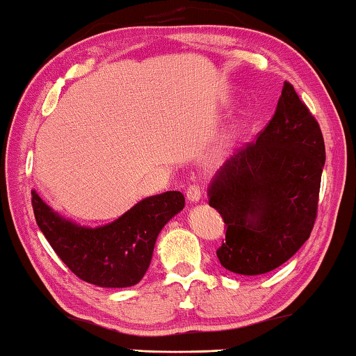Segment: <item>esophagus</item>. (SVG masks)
<instances>
[{
  "mask_svg": "<svg viewBox=\"0 0 356 356\" xmlns=\"http://www.w3.org/2000/svg\"><path fill=\"white\" fill-rule=\"evenodd\" d=\"M186 197L189 202H199L202 197V188L199 186V184H191V186L186 189Z\"/></svg>",
  "mask_w": 356,
  "mask_h": 356,
  "instance_id": "obj_1",
  "label": "esophagus"
}]
</instances>
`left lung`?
<instances>
[{
	"label": "left lung",
	"mask_w": 356,
	"mask_h": 356,
	"mask_svg": "<svg viewBox=\"0 0 356 356\" xmlns=\"http://www.w3.org/2000/svg\"><path fill=\"white\" fill-rule=\"evenodd\" d=\"M324 162L318 121L285 82L256 143L228 159L209 186V206L227 227L217 250L225 269L267 274L305 245L318 216Z\"/></svg>",
	"instance_id": "1"
}]
</instances>
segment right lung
Here are the masks:
<instances>
[{"label":"right lung","instance_id":"add662e5","mask_svg":"<svg viewBox=\"0 0 356 356\" xmlns=\"http://www.w3.org/2000/svg\"><path fill=\"white\" fill-rule=\"evenodd\" d=\"M37 225L72 274L105 289L133 286L152 261L155 241L184 207L179 191L145 197L108 225L89 228L61 217L32 191Z\"/></svg>","mask_w":356,"mask_h":356}]
</instances>
